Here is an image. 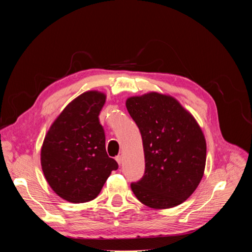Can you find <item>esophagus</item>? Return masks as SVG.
<instances>
[{
	"label": "esophagus",
	"mask_w": 252,
	"mask_h": 252,
	"mask_svg": "<svg viewBox=\"0 0 252 252\" xmlns=\"http://www.w3.org/2000/svg\"><path fill=\"white\" fill-rule=\"evenodd\" d=\"M116 161L118 162V164H119V165H121L122 163H123V157H122V156H118V157H116Z\"/></svg>",
	"instance_id": "esophagus-1"
}]
</instances>
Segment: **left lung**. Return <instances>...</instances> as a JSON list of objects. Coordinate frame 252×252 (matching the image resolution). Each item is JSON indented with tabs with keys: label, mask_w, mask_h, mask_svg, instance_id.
Wrapping results in <instances>:
<instances>
[{
	"label": "left lung",
	"mask_w": 252,
	"mask_h": 252,
	"mask_svg": "<svg viewBox=\"0 0 252 252\" xmlns=\"http://www.w3.org/2000/svg\"><path fill=\"white\" fill-rule=\"evenodd\" d=\"M127 110L143 140L145 172L131 183L141 203L167 209L186 201L199 186L206 164V141L194 118L170 95L131 96Z\"/></svg>",
	"instance_id": "8db88e82"
}]
</instances>
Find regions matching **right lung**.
I'll list each match as a JSON object with an SVG mask.
<instances>
[{
    "mask_svg": "<svg viewBox=\"0 0 252 252\" xmlns=\"http://www.w3.org/2000/svg\"><path fill=\"white\" fill-rule=\"evenodd\" d=\"M106 95L87 91L68 104L53 122L41 150V165L59 196L71 203L95 199L118 163L105 148L98 114Z\"/></svg>",
    "mask_w": 252,
    "mask_h": 252,
    "instance_id": "right-lung-1",
    "label": "right lung"
}]
</instances>
